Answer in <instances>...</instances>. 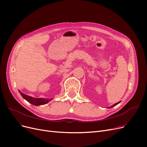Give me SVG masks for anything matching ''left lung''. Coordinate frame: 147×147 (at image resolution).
<instances>
[{
  "label": "left lung",
  "instance_id": "left-lung-1",
  "mask_svg": "<svg viewBox=\"0 0 147 147\" xmlns=\"http://www.w3.org/2000/svg\"><path fill=\"white\" fill-rule=\"evenodd\" d=\"M120 103V101H119L118 103H115V104H114L113 106H111V107H108V108H112V107H114V106H115L116 105H117L118 104H119Z\"/></svg>",
  "mask_w": 147,
  "mask_h": 147
}]
</instances>
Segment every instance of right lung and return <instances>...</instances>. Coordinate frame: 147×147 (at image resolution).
Returning <instances> with one entry per match:
<instances>
[{"mask_svg":"<svg viewBox=\"0 0 147 147\" xmlns=\"http://www.w3.org/2000/svg\"><path fill=\"white\" fill-rule=\"evenodd\" d=\"M18 91L20 93L21 95L24 99H25L27 101H28L29 103L35 106L44 105L49 103V101H50L53 99V98H34L22 93L20 91Z\"/></svg>","mask_w":147,"mask_h":147,"instance_id":"obj_1","label":"right lung"}]
</instances>
